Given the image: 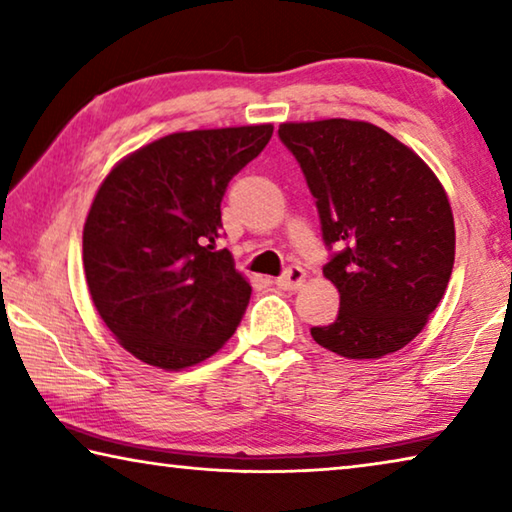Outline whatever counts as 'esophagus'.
Wrapping results in <instances>:
<instances>
[{"label": "esophagus", "mask_w": 512, "mask_h": 512, "mask_svg": "<svg viewBox=\"0 0 512 512\" xmlns=\"http://www.w3.org/2000/svg\"><path fill=\"white\" fill-rule=\"evenodd\" d=\"M305 277H307V273H305V268H300V266H289L287 271H284L280 277H277V287L280 289H287V291H296V289H300L302 287V282H305Z\"/></svg>", "instance_id": "1"}]
</instances>
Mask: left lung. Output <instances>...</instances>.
Wrapping results in <instances>:
<instances>
[{
  "mask_svg": "<svg viewBox=\"0 0 512 512\" xmlns=\"http://www.w3.org/2000/svg\"><path fill=\"white\" fill-rule=\"evenodd\" d=\"M316 198L323 275L341 293L332 325L311 327L318 345L348 359H379L413 341L443 300L454 268V216L433 171L368 121L282 124Z\"/></svg>",
  "mask_w": 512,
  "mask_h": 512,
  "instance_id": "obj_1",
  "label": "left lung"
}]
</instances>
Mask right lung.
I'll return each mask as SVG.
<instances>
[{"mask_svg":"<svg viewBox=\"0 0 512 512\" xmlns=\"http://www.w3.org/2000/svg\"><path fill=\"white\" fill-rule=\"evenodd\" d=\"M271 124L160 137L112 169L83 228L94 307L144 363L180 370L235 334L250 300L221 237L232 176L264 151Z\"/></svg>","mask_w":512,"mask_h":512,"instance_id":"obj_1","label":"right lung"}]
</instances>
